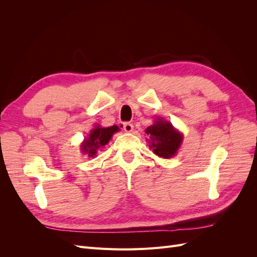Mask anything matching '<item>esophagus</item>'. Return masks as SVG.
I'll use <instances>...</instances> for the list:
<instances>
[{"label":"esophagus","mask_w":257,"mask_h":257,"mask_svg":"<svg viewBox=\"0 0 257 257\" xmlns=\"http://www.w3.org/2000/svg\"><path fill=\"white\" fill-rule=\"evenodd\" d=\"M123 128H124V131L127 132V133H130V132L133 131L134 125L130 122H125V123H123Z\"/></svg>","instance_id":"1"}]
</instances>
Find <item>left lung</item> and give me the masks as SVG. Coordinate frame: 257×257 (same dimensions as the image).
<instances>
[{"instance_id": "obj_1", "label": "left lung", "mask_w": 257, "mask_h": 257, "mask_svg": "<svg viewBox=\"0 0 257 257\" xmlns=\"http://www.w3.org/2000/svg\"><path fill=\"white\" fill-rule=\"evenodd\" d=\"M146 134L149 136L148 142L153 153L163 159H170L176 155L183 139L182 134L172 123L162 118H158L153 125L148 126Z\"/></svg>"}]
</instances>
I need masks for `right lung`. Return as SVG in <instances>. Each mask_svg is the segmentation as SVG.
I'll return each mask as SVG.
<instances>
[{
	"label": "right lung",
	"instance_id": "right-lung-1",
	"mask_svg": "<svg viewBox=\"0 0 257 257\" xmlns=\"http://www.w3.org/2000/svg\"><path fill=\"white\" fill-rule=\"evenodd\" d=\"M119 131L120 128L116 125L109 127H100L99 125H95V127L90 132L89 136L81 144L82 152L88 154L90 158L96 157V153L100 148L109 143L112 135Z\"/></svg>",
	"mask_w": 257,
	"mask_h": 257
}]
</instances>
